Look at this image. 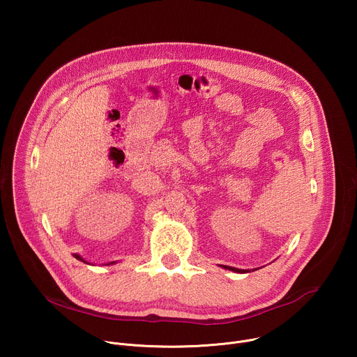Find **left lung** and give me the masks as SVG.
I'll list each match as a JSON object with an SVG mask.
<instances>
[{
	"mask_svg": "<svg viewBox=\"0 0 357 357\" xmlns=\"http://www.w3.org/2000/svg\"><path fill=\"white\" fill-rule=\"evenodd\" d=\"M225 268L226 270H231V271H234V273H245L247 270H238V268H233V267H227V266H225Z\"/></svg>",
	"mask_w": 357,
	"mask_h": 357,
	"instance_id": "obj_1",
	"label": "left lung"
}]
</instances>
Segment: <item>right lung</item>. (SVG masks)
<instances>
[{
	"label": "right lung",
	"mask_w": 357,
	"mask_h": 357,
	"mask_svg": "<svg viewBox=\"0 0 357 357\" xmlns=\"http://www.w3.org/2000/svg\"><path fill=\"white\" fill-rule=\"evenodd\" d=\"M75 257H76V259H77V260H82V261H83V259H82V257H80V256H77V254H75Z\"/></svg>",
	"instance_id": "add662e5"
}]
</instances>
